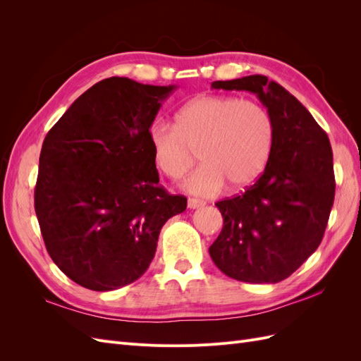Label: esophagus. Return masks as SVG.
Listing matches in <instances>:
<instances>
[{"label":"esophagus","instance_id":"34e87169","mask_svg":"<svg viewBox=\"0 0 361 361\" xmlns=\"http://www.w3.org/2000/svg\"><path fill=\"white\" fill-rule=\"evenodd\" d=\"M203 204H204V203L200 202V200H197V199H192V197L188 199V207H190V209H197V207H200V206H203Z\"/></svg>","mask_w":361,"mask_h":361}]
</instances>
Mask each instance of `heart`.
Returning <instances> with one entry per match:
<instances>
[{
    "label": "heart",
    "mask_w": 361,
    "mask_h": 361,
    "mask_svg": "<svg viewBox=\"0 0 361 361\" xmlns=\"http://www.w3.org/2000/svg\"><path fill=\"white\" fill-rule=\"evenodd\" d=\"M157 167L180 179L195 162L203 166L185 180L197 195L244 190L265 170L274 145V122L264 105L236 96L204 94L185 104L176 125L157 120L149 130Z\"/></svg>",
    "instance_id": "b5f03b06"
}]
</instances>
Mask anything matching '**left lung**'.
Returning <instances> with one entry per match:
<instances>
[{
	"label": "left lung",
	"mask_w": 361,
	"mask_h": 361,
	"mask_svg": "<svg viewBox=\"0 0 361 361\" xmlns=\"http://www.w3.org/2000/svg\"><path fill=\"white\" fill-rule=\"evenodd\" d=\"M212 89L255 93L274 122L265 171L243 194L216 202L223 228L209 255L245 283L288 279L319 247L334 202L329 135L297 97L264 75L214 81Z\"/></svg>",
	"instance_id": "left-lung-1"
}]
</instances>
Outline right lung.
Segmentation results:
<instances>
[{
  "instance_id": "1",
  "label": "right lung",
  "mask_w": 361,
  "mask_h": 361,
  "mask_svg": "<svg viewBox=\"0 0 361 361\" xmlns=\"http://www.w3.org/2000/svg\"><path fill=\"white\" fill-rule=\"evenodd\" d=\"M174 85L123 76L96 82L43 141L35 209L51 259L80 286L105 292L145 274L169 218L187 197L159 185L149 130Z\"/></svg>"
}]
</instances>
